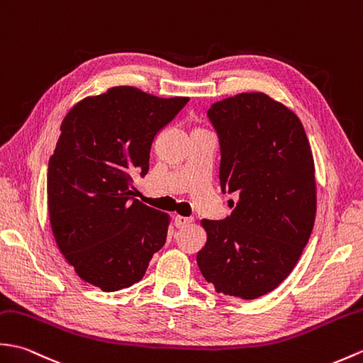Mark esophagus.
I'll list each match as a JSON object with an SVG mask.
<instances>
[{"label": "esophagus", "instance_id": "34e87169", "mask_svg": "<svg viewBox=\"0 0 363 363\" xmlns=\"http://www.w3.org/2000/svg\"><path fill=\"white\" fill-rule=\"evenodd\" d=\"M191 221L193 220H191V218H189V216H181V215H176L174 216L176 227H185V225H189Z\"/></svg>", "mask_w": 363, "mask_h": 363}]
</instances>
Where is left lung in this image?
I'll return each instance as SVG.
<instances>
[{
	"instance_id": "1",
	"label": "left lung",
	"mask_w": 363,
	"mask_h": 363,
	"mask_svg": "<svg viewBox=\"0 0 363 363\" xmlns=\"http://www.w3.org/2000/svg\"><path fill=\"white\" fill-rule=\"evenodd\" d=\"M208 117L221 142V189L238 201L225 220L201 221L207 241L196 261L216 292L254 300L292 272L313 232V150L298 116L264 92L223 99Z\"/></svg>"
}]
</instances>
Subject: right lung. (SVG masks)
Masks as SVG:
<instances>
[{"mask_svg":"<svg viewBox=\"0 0 363 363\" xmlns=\"http://www.w3.org/2000/svg\"><path fill=\"white\" fill-rule=\"evenodd\" d=\"M189 97L162 99L113 86L75 104L48 168L49 221L58 249L83 281L114 292L142 280L170 215L134 198L156 134Z\"/></svg>","mask_w":363,"mask_h":363,"instance_id":"1","label":"right lung"}]
</instances>
